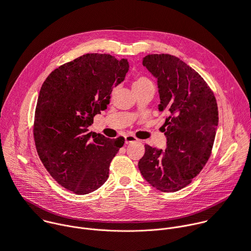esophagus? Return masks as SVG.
I'll use <instances>...</instances> for the list:
<instances>
[{"label": "esophagus", "mask_w": 251, "mask_h": 251, "mask_svg": "<svg viewBox=\"0 0 251 251\" xmlns=\"http://www.w3.org/2000/svg\"><path fill=\"white\" fill-rule=\"evenodd\" d=\"M137 141H138V139L133 135H126L125 136V143L126 144H130V143L137 142Z\"/></svg>", "instance_id": "34e87169"}]
</instances>
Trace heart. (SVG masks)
Returning a JSON list of instances; mask_svg holds the SVG:
<instances>
[{"instance_id": "heart-1", "label": "heart", "mask_w": 251, "mask_h": 251, "mask_svg": "<svg viewBox=\"0 0 251 251\" xmlns=\"http://www.w3.org/2000/svg\"><path fill=\"white\" fill-rule=\"evenodd\" d=\"M148 85H153L151 80L145 76H140L138 78H136L133 83H132V88L133 89H138L144 86H148Z\"/></svg>"}]
</instances>
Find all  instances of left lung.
Wrapping results in <instances>:
<instances>
[{"instance_id": "8db88e82", "label": "left lung", "mask_w": 251, "mask_h": 251, "mask_svg": "<svg viewBox=\"0 0 251 251\" xmlns=\"http://www.w3.org/2000/svg\"><path fill=\"white\" fill-rule=\"evenodd\" d=\"M142 65L157 78L158 109L167 114L161 127L167 147L145 145L138 168L153 187L175 192L189 184L210 157L219 122L217 102L204 79L178 58L152 54Z\"/></svg>"}]
</instances>
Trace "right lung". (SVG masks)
Instances as JSON below:
<instances>
[{"mask_svg": "<svg viewBox=\"0 0 251 251\" xmlns=\"http://www.w3.org/2000/svg\"><path fill=\"white\" fill-rule=\"evenodd\" d=\"M129 65L109 54H86L52 72L42 84L34 119V140L44 167L59 184L76 194L98 189L109 176L125 139L88 132L95 115L107 109L113 88Z\"/></svg>", "mask_w": 251, "mask_h": 251, "instance_id": "obj_1", "label": "right lung"}]
</instances>
